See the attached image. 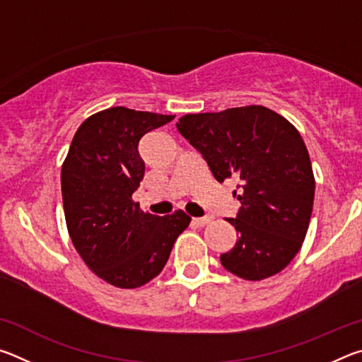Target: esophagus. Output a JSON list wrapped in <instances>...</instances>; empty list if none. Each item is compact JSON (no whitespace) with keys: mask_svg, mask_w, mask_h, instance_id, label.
<instances>
[{"mask_svg":"<svg viewBox=\"0 0 362 362\" xmlns=\"http://www.w3.org/2000/svg\"><path fill=\"white\" fill-rule=\"evenodd\" d=\"M211 220H212V217H209V216H207V217H194L192 220V223L196 225V226H204L206 223H209Z\"/></svg>","mask_w":362,"mask_h":362,"instance_id":"1","label":"esophagus"}]
</instances>
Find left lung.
I'll use <instances>...</instances> for the list:
<instances>
[{
	"instance_id": "1",
	"label": "left lung",
	"mask_w": 362,
	"mask_h": 362,
	"mask_svg": "<svg viewBox=\"0 0 362 362\" xmlns=\"http://www.w3.org/2000/svg\"><path fill=\"white\" fill-rule=\"evenodd\" d=\"M217 182H238L241 203L226 218L238 241L220 255L225 269L247 281L273 276L297 255L310 225L315 177L308 150L289 121L265 107L182 116L175 124Z\"/></svg>"
}]
</instances>
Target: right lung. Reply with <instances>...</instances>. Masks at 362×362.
<instances>
[{"label": "right lung", "instance_id": "add662e5", "mask_svg": "<svg viewBox=\"0 0 362 362\" xmlns=\"http://www.w3.org/2000/svg\"><path fill=\"white\" fill-rule=\"evenodd\" d=\"M174 115L103 110L86 119L62 166V199L71 243L97 276L134 289L161 273L189 218L153 216L132 201L145 174L139 142Z\"/></svg>", "mask_w": 362, "mask_h": 362}]
</instances>
